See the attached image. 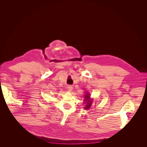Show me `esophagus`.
<instances>
[{"label":"esophagus","mask_w":147,"mask_h":147,"mask_svg":"<svg viewBox=\"0 0 147 147\" xmlns=\"http://www.w3.org/2000/svg\"><path fill=\"white\" fill-rule=\"evenodd\" d=\"M67 88H68V90H69V91H71L72 90H73V87L71 86H69L68 87H67Z\"/></svg>","instance_id":"34e87169"}]
</instances>
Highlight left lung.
<instances>
[{
    "label": "left lung",
    "instance_id": "obj_1",
    "mask_svg": "<svg viewBox=\"0 0 147 147\" xmlns=\"http://www.w3.org/2000/svg\"><path fill=\"white\" fill-rule=\"evenodd\" d=\"M90 94H89V92H86V94H85L84 96V101L86 104L85 105V107H84V110H88L90 108V107L92 105V103L93 102V100H92V98H91V97H90Z\"/></svg>",
    "mask_w": 147,
    "mask_h": 147
}]
</instances>
